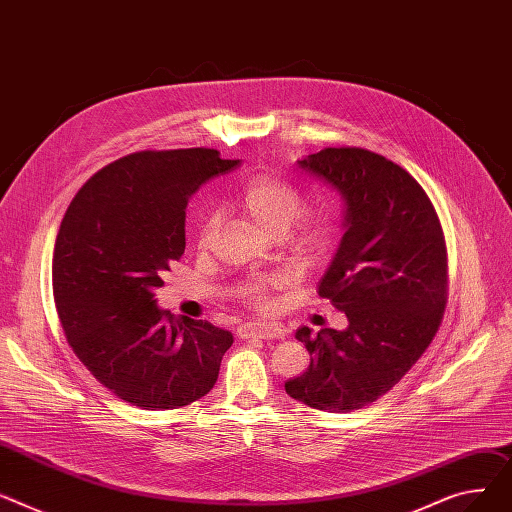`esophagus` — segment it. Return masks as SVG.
I'll list each match as a JSON object with an SVG mask.
<instances>
[{
    "mask_svg": "<svg viewBox=\"0 0 512 512\" xmlns=\"http://www.w3.org/2000/svg\"><path fill=\"white\" fill-rule=\"evenodd\" d=\"M285 328L273 322H250L246 326L239 328V337L242 339H250V337H258V339H285Z\"/></svg>",
    "mask_w": 512,
    "mask_h": 512,
    "instance_id": "1",
    "label": "esophagus"
}]
</instances>
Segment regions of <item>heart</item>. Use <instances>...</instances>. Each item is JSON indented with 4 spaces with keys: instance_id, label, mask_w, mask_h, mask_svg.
Wrapping results in <instances>:
<instances>
[{
    "instance_id": "heart-1",
    "label": "heart",
    "mask_w": 512,
    "mask_h": 512,
    "mask_svg": "<svg viewBox=\"0 0 512 512\" xmlns=\"http://www.w3.org/2000/svg\"><path fill=\"white\" fill-rule=\"evenodd\" d=\"M237 202L260 229L275 237L287 235L295 258L302 262H316L333 244L335 215L328 208L304 210V192L279 173L260 171L248 177ZM217 229V217L206 215L198 229V246L208 248L213 244ZM283 283L281 275L250 277L237 285V297L246 306L264 312L273 306V291Z\"/></svg>"
}]
</instances>
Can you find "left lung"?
Returning <instances> with one entry per match:
<instances>
[{
  "label": "left lung",
  "mask_w": 512,
  "mask_h": 512,
  "mask_svg": "<svg viewBox=\"0 0 512 512\" xmlns=\"http://www.w3.org/2000/svg\"><path fill=\"white\" fill-rule=\"evenodd\" d=\"M345 198L341 246L318 285L347 330L295 333L310 368L287 395L347 413L388 393L436 337L448 297L444 231L426 190L401 165L359 146H328L299 161Z\"/></svg>",
  "instance_id": "1"
}]
</instances>
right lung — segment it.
<instances>
[{"mask_svg": "<svg viewBox=\"0 0 512 512\" xmlns=\"http://www.w3.org/2000/svg\"><path fill=\"white\" fill-rule=\"evenodd\" d=\"M215 148L140 150L97 171L70 202L53 252L64 335L115 397L165 411L202 399L233 345L229 330L175 318L155 289L186 250V206L235 169Z\"/></svg>", "mask_w": 512, "mask_h": 512, "instance_id": "add662e5", "label": "right lung"}]
</instances>
